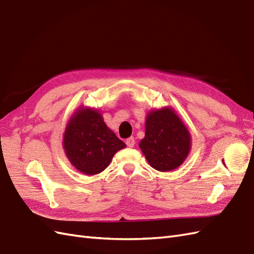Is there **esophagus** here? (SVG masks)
<instances>
[{"label":"esophagus","mask_w":254,"mask_h":254,"mask_svg":"<svg viewBox=\"0 0 254 254\" xmlns=\"http://www.w3.org/2000/svg\"><path fill=\"white\" fill-rule=\"evenodd\" d=\"M126 144H127V146L129 147V148L134 147V145H135V139H134V137H128V138L126 140Z\"/></svg>","instance_id":"esophagus-1"}]
</instances>
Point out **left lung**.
Segmentation results:
<instances>
[{
  "label": "left lung",
  "instance_id": "1",
  "mask_svg": "<svg viewBox=\"0 0 254 254\" xmlns=\"http://www.w3.org/2000/svg\"><path fill=\"white\" fill-rule=\"evenodd\" d=\"M190 144L189 131L173 109L163 108L148 115L145 138L139 147L155 170L168 172L183 164Z\"/></svg>",
  "mask_w": 254,
  "mask_h": 254
}]
</instances>
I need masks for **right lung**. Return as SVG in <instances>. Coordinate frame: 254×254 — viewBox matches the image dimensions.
I'll list each match as a JSON object with an SVG mask.
<instances>
[{
  "label": "right lung",
  "mask_w": 254,
  "mask_h": 254,
  "mask_svg": "<svg viewBox=\"0 0 254 254\" xmlns=\"http://www.w3.org/2000/svg\"><path fill=\"white\" fill-rule=\"evenodd\" d=\"M63 145L70 163L86 175L103 172L127 145L107 127L97 110L79 109L71 117Z\"/></svg>",
  "instance_id": "obj_1"
}]
</instances>
